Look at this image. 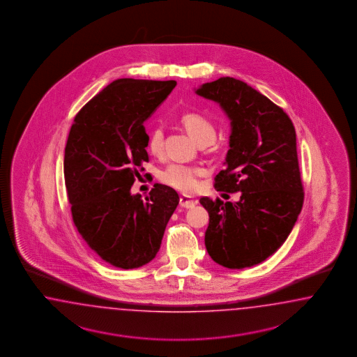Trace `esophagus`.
Returning <instances> with one entry per match:
<instances>
[{
    "mask_svg": "<svg viewBox=\"0 0 357 357\" xmlns=\"http://www.w3.org/2000/svg\"><path fill=\"white\" fill-rule=\"evenodd\" d=\"M196 204H197V202H196V200H192V199H191V197H188V196H184V195H182V196H181V199H179V206H182V208H185V209L194 208Z\"/></svg>",
    "mask_w": 357,
    "mask_h": 357,
    "instance_id": "34e87169",
    "label": "esophagus"
}]
</instances>
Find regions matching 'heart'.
I'll use <instances>...</instances> for the list:
<instances>
[{"label":"heart","mask_w":357,"mask_h":357,"mask_svg":"<svg viewBox=\"0 0 357 357\" xmlns=\"http://www.w3.org/2000/svg\"><path fill=\"white\" fill-rule=\"evenodd\" d=\"M182 124L191 136V139L202 145V144H211L216 137V128L215 126L206 119V116L197 112H188L182 116ZM163 130L161 127H155L151 130L148 139V151L154 155H160L162 153ZM204 172L199 167L185 166L181 163L170 165L162 175L163 183L176 188L183 192H194L199 187V178Z\"/></svg>","instance_id":"1"}]
</instances>
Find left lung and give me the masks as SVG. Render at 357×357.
I'll return each mask as SVG.
<instances>
[{
    "label": "left lung",
    "instance_id": "8db88e82",
    "mask_svg": "<svg viewBox=\"0 0 357 357\" xmlns=\"http://www.w3.org/2000/svg\"><path fill=\"white\" fill-rule=\"evenodd\" d=\"M195 93L218 103L230 120V149L215 187L241 192L236 203L200 199L209 213L206 251L227 268L259 264L285 242L303 209L292 120L266 96L233 77L203 84Z\"/></svg>",
    "mask_w": 357,
    "mask_h": 357
}]
</instances>
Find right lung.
Instances as JSON below:
<instances>
[{
  "label": "right lung",
  "mask_w": 357,
  "mask_h": 357,
  "mask_svg": "<svg viewBox=\"0 0 357 357\" xmlns=\"http://www.w3.org/2000/svg\"><path fill=\"white\" fill-rule=\"evenodd\" d=\"M175 85L115 79L81 108L68 136L64 176L73 222L90 249L118 268L154 259L179 203L165 184H154L145 199L130 194L137 169L149 161L144 123Z\"/></svg>",
  "instance_id": "1"
}]
</instances>
